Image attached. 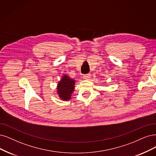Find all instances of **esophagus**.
<instances>
[{
  "label": "esophagus",
  "instance_id": "1",
  "mask_svg": "<svg viewBox=\"0 0 156 156\" xmlns=\"http://www.w3.org/2000/svg\"><path fill=\"white\" fill-rule=\"evenodd\" d=\"M90 75L89 74H84L83 76V79H85V80H88V79L90 78Z\"/></svg>",
  "mask_w": 156,
  "mask_h": 156
}]
</instances>
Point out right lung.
Returning <instances> with one entry per match:
<instances>
[{
  "mask_svg": "<svg viewBox=\"0 0 156 156\" xmlns=\"http://www.w3.org/2000/svg\"><path fill=\"white\" fill-rule=\"evenodd\" d=\"M74 80L67 76H63L58 84V94L61 99L67 100L71 98L74 90Z\"/></svg>",
  "mask_w": 156,
  "mask_h": 156,
  "instance_id": "obj_1",
  "label": "right lung"
}]
</instances>
